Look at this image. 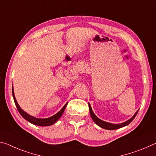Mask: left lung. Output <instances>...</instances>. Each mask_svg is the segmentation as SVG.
Returning <instances> with one entry per match:
<instances>
[{
	"label": "left lung",
	"instance_id": "8db88e82",
	"mask_svg": "<svg viewBox=\"0 0 156 156\" xmlns=\"http://www.w3.org/2000/svg\"><path fill=\"white\" fill-rule=\"evenodd\" d=\"M88 107H89V112H90V116H91V118L93 120V121H94L98 126H100V128L106 129V130H116V129L123 128V127H124V126H128V124H130L131 122L133 121V120L135 119V117L136 116V114H137V112H138V111L136 112L131 119L128 120V121L126 122H124V123H119V124H113V123H107V122H105L104 121H102L101 119L98 118V117L95 115V114L93 113V110L91 109V107H90V105L89 104V103H88Z\"/></svg>",
	"mask_w": 156,
	"mask_h": 156
}]
</instances>
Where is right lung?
<instances>
[{"mask_svg":"<svg viewBox=\"0 0 156 156\" xmlns=\"http://www.w3.org/2000/svg\"><path fill=\"white\" fill-rule=\"evenodd\" d=\"M12 96L14 98V103H15V105L17 108L20 114L21 115V116L23 117V119H25L26 121H28L30 123L34 124V125L36 126H51L53 125L54 123H56V122L58 121V120L61 118V116H62V114H63L64 110L66 109V107L68 105V102L66 103V105H64V107L62 108L60 111L58 112V113L56 114L54 116H52L49 118H47V119H38V118H35V117H33L32 116H30L28 114L26 113L23 109H21V107H20V105L16 102V100L15 98V96H14V90H13V87H12Z\"/></svg>","mask_w":156,"mask_h":156,"instance_id":"add662e5","label":"right lung"}]
</instances>
